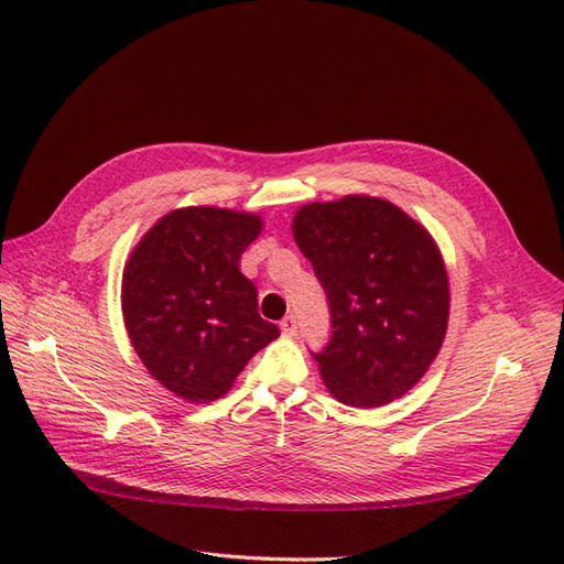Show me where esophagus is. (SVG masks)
<instances>
[{
  "mask_svg": "<svg viewBox=\"0 0 564 564\" xmlns=\"http://www.w3.org/2000/svg\"><path fill=\"white\" fill-rule=\"evenodd\" d=\"M280 329H282V334H284V336H296V332H299V322H296V317H294V315L284 317V319L280 322Z\"/></svg>",
  "mask_w": 564,
  "mask_h": 564,
  "instance_id": "esophagus-1",
  "label": "esophagus"
}]
</instances>
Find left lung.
<instances>
[{"mask_svg": "<svg viewBox=\"0 0 564 564\" xmlns=\"http://www.w3.org/2000/svg\"><path fill=\"white\" fill-rule=\"evenodd\" d=\"M292 232L329 299L332 340L315 355L324 386L360 409L402 398L449 324V278L433 235L371 195L303 204Z\"/></svg>", "mask_w": 564, "mask_h": 564, "instance_id": "1", "label": "left lung"}]
</instances>
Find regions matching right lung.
<instances>
[{
  "label": "right lung",
  "mask_w": 564,
  "mask_h": 564,
  "mask_svg": "<svg viewBox=\"0 0 564 564\" xmlns=\"http://www.w3.org/2000/svg\"><path fill=\"white\" fill-rule=\"evenodd\" d=\"M263 218L220 207L169 212L133 247L122 272V315L150 377L185 402H212L280 336L259 315L240 272Z\"/></svg>",
  "instance_id": "obj_1"
}]
</instances>
